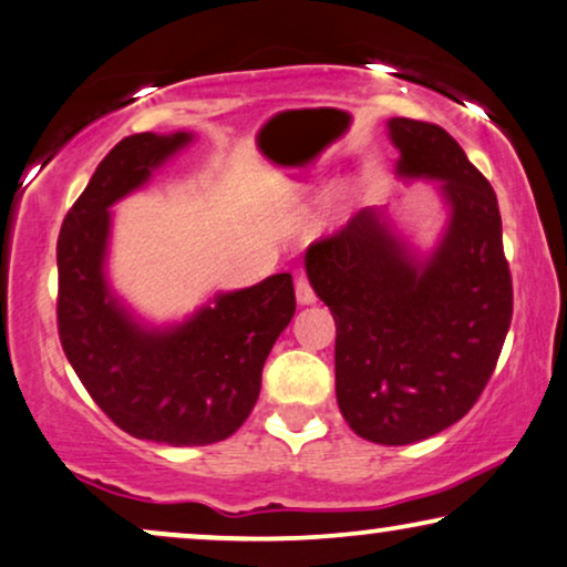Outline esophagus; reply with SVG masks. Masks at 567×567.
<instances>
[{
  "label": "esophagus",
  "mask_w": 567,
  "mask_h": 567,
  "mask_svg": "<svg viewBox=\"0 0 567 567\" xmlns=\"http://www.w3.org/2000/svg\"><path fill=\"white\" fill-rule=\"evenodd\" d=\"M296 298L300 306H311L316 303V292L311 288V282H308L306 275H298L296 277Z\"/></svg>",
  "instance_id": "1"
}]
</instances>
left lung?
<instances>
[{
	"label": "left lung",
	"mask_w": 567,
	"mask_h": 567,
	"mask_svg": "<svg viewBox=\"0 0 567 567\" xmlns=\"http://www.w3.org/2000/svg\"><path fill=\"white\" fill-rule=\"evenodd\" d=\"M402 178L437 181L451 209L420 256L365 207L306 251L308 282L337 323V404L383 446L425 441L464 417L487 386L513 316L503 223L489 181L437 124L389 118Z\"/></svg>",
	"instance_id": "1"
}]
</instances>
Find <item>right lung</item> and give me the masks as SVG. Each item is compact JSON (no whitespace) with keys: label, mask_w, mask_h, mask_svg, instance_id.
<instances>
[{"label":"right lung","mask_w":567,"mask_h":567,"mask_svg":"<svg viewBox=\"0 0 567 567\" xmlns=\"http://www.w3.org/2000/svg\"><path fill=\"white\" fill-rule=\"evenodd\" d=\"M192 134H132L97 165L62 223L59 339L93 402L134 437L207 446L230 437L251 414L261 368L296 313L288 271L251 288L220 292L176 327H145L105 279L111 205L145 186Z\"/></svg>","instance_id":"right-lung-1"}]
</instances>
